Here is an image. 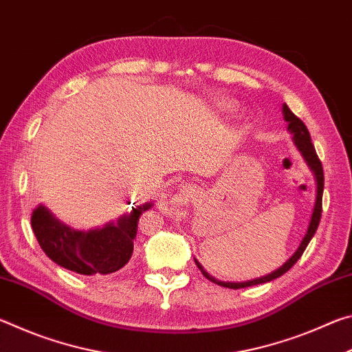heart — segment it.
Masks as SVG:
<instances>
[{
    "instance_id": "1",
    "label": "heart",
    "mask_w": 352,
    "mask_h": 352,
    "mask_svg": "<svg viewBox=\"0 0 352 352\" xmlns=\"http://www.w3.org/2000/svg\"><path fill=\"white\" fill-rule=\"evenodd\" d=\"M219 109L225 113H233L237 109V105L233 102V100L222 99V100H219Z\"/></svg>"
}]
</instances>
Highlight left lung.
<instances>
[{"mask_svg": "<svg viewBox=\"0 0 352 352\" xmlns=\"http://www.w3.org/2000/svg\"><path fill=\"white\" fill-rule=\"evenodd\" d=\"M283 116H284V121L287 122V130L289 133L292 135V141H294L295 147L298 148V152L301 153L302 160H305L307 168L311 169V172L314 174L315 178V204H314V210H312V216L311 220H309V226H307V231L305 237H302L300 245L295 250V253L290 256V258L284 262V264L279 267V269L273 270L272 273L265 276H261V278H254L252 281H242V283H230V281H220V279H216L214 276H211L210 273H208L204 267H201L200 262L197 259H194L195 265L199 267L200 272L204 273V276L206 279H210L211 283L217 284V285H222V287H228V289H243V287H250V285H258V284H264V283H269L273 281V279H276L279 276H283L285 272H289L292 267H294L295 262L301 258V254L305 253L306 247L309 245V242L315 234V231L318 228V223H320V217H321V199H323V188H324V175H323V166H321V162L317 157V152H315V147L311 141V135H309V130L305 126V122L301 121L300 118H296L294 113L290 111V109L287 107V104H283Z\"/></svg>", "mask_w": 352, "mask_h": 352, "instance_id": "left-lung-1", "label": "left lung"}]
</instances>
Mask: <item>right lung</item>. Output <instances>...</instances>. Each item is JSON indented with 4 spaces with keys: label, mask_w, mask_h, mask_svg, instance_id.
Here are the masks:
<instances>
[{
    "label": "right lung",
    "mask_w": 352,
    "mask_h": 352,
    "mask_svg": "<svg viewBox=\"0 0 352 352\" xmlns=\"http://www.w3.org/2000/svg\"><path fill=\"white\" fill-rule=\"evenodd\" d=\"M152 206V201L133 206L116 222L85 231L63 223L45 205H38L31 225L41 250L57 265L79 275H110L132 258L138 220Z\"/></svg>",
    "instance_id": "right-lung-1"
}]
</instances>
